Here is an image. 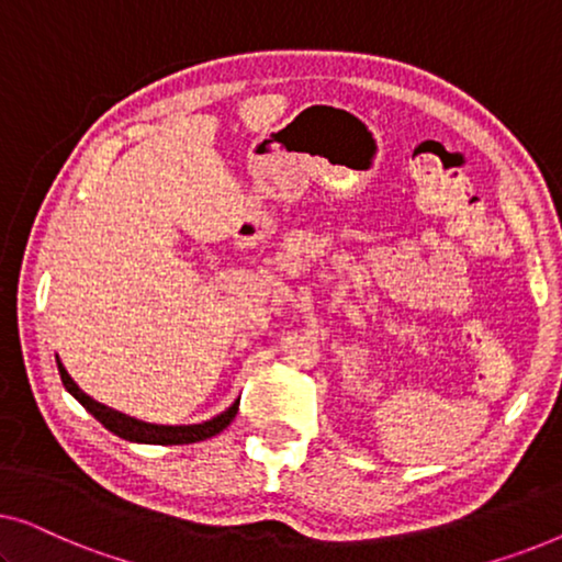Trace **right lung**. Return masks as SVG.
<instances>
[{
  "label": "right lung",
  "mask_w": 562,
  "mask_h": 562,
  "mask_svg": "<svg viewBox=\"0 0 562 562\" xmlns=\"http://www.w3.org/2000/svg\"><path fill=\"white\" fill-rule=\"evenodd\" d=\"M58 373H60V381H64V386L68 389V394H74L79 398L83 409L89 414H94V417L102 422V425L114 432L122 440H130V442H145V445H189V442H202L206 437H214L220 435L222 429H225L229 422L235 419L237 414V406H240V398L229 406L227 412L217 414V417H212L210 422H202V425H150V422H140L135 417H127V414L122 412H114L110 406L94 402V398L83 394V391L76 386L71 375L64 368V363L58 360Z\"/></svg>",
  "instance_id": "1"
}]
</instances>
